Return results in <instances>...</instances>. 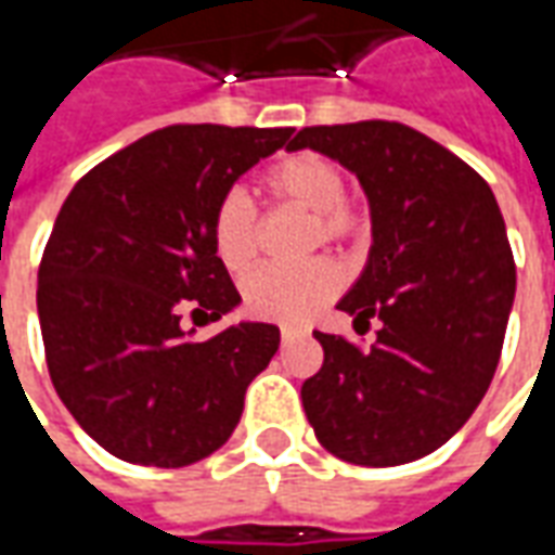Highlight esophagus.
<instances>
[{"mask_svg": "<svg viewBox=\"0 0 555 555\" xmlns=\"http://www.w3.org/2000/svg\"><path fill=\"white\" fill-rule=\"evenodd\" d=\"M301 334H308L305 332V328H293V325H284V328H281V340H293V337H301Z\"/></svg>", "mask_w": 555, "mask_h": 555, "instance_id": "obj_1", "label": "esophagus"}]
</instances>
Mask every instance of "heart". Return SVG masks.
I'll list each match as a JSON object with an SVG mask.
<instances>
[{
	"label": "heart",
	"mask_w": 555,
	"mask_h": 555,
	"mask_svg": "<svg viewBox=\"0 0 555 555\" xmlns=\"http://www.w3.org/2000/svg\"><path fill=\"white\" fill-rule=\"evenodd\" d=\"M262 191L271 203L310 211V245H352L364 233L359 208L344 199V172L332 158L317 152H296L274 160L262 172ZM211 250L227 271L250 269L259 250V221L242 191L218 199L211 215ZM340 271L332 259H310L301 269H259L242 284L250 317L271 322L308 320L310 313L337 296Z\"/></svg>",
	"instance_id": "obj_1"
}]
</instances>
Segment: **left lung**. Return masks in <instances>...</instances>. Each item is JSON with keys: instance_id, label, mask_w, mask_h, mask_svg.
<instances>
[{"instance_id": "8db88e82", "label": "left lung", "mask_w": 555, "mask_h": 555, "mask_svg": "<svg viewBox=\"0 0 555 555\" xmlns=\"http://www.w3.org/2000/svg\"><path fill=\"white\" fill-rule=\"evenodd\" d=\"M313 149L359 176L371 203L367 266L337 308L379 320L367 349L317 332L322 367L301 403L325 451L400 466L446 446L490 388L517 269L490 184L446 145L400 121L313 125Z\"/></svg>"}]
</instances>
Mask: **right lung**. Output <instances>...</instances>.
Returning <instances> with one entry per match:
<instances>
[{"instance_id":"1","label":"right lung","mask_w":555,"mask_h":555,"mask_svg":"<svg viewBox=\"0 0 555 555\" xmlns=\"http://www.w3.org/2000/svg\"><path fill=\"white\" fill-rule=\"evenodd\" d=\"M289 133L170 125L101 160L62 203L38 269L47 371L113 457L179 469L233 436L281 332L238 322L194 340L182 317L215 322L242 301L211 250V215Z\"/></svg>"}]
</instances>
